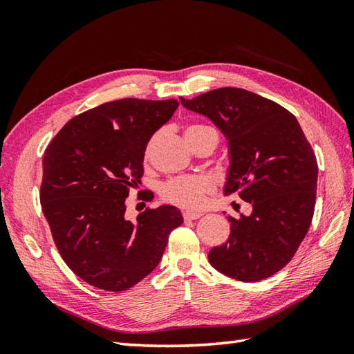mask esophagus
<instances>
[{
  "mask_svg": "<svg viewBox=\"0 0 354 354\" xmlns=\"http://www.w3.org/2000/svg\"><path fill=\"white\" fill-rule=\"evenodd\" d=\"M202 217V212L201 211H185L183 212V218L185 221H190V220H196Z\"/></svg>",
  "mask_w": 354,
  "mask_h": 354,
  "instance_id": "1",
  "label": "esophagus"
}]
</instances>
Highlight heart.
I'll use <instances>...</instances> for the list:
<instances>
[{"mask_svg": "<svg viewBox=\"0 0 354 354\" xmlns=\"http://www.w3.org/2000/svg\"><path fill=\"white\" fill-rule=\"evenodd\" d=\"M205 134H217L212 127L205 124H195L190 125L186 131L187 138H195ZM155 143V138L147 143L146 147V156L151 153ZM214 190L212 180L207 176H181L168 180L167 183L160 189V195L162 198L174 205L183 207V208H198L201 207L203 201Z\"/></svg>", "mask_w": 354, "mask_h": 354, "instance_id": "1", "label": "heart"}]
</instances>
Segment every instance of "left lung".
Returning <instances> with one entry per match:
<instances>
[{
	"mask_svg": "<svg viewBox=\"0 0 354 354\" xmlns=\"http://www.w3.org/2000/svg\"><path fill=\"white\" fill-rule=\"evenodd\" d=\"M226 137L230 165L223 194L250 202V216H229L230 234L209 264L242 282L273 276L289 263L313 218L317 162L297 118L261 95L224 87L186 100Z\"/></svg>",
	"mask_w": 354,
	"mask_h": 354,
	"instance_id": "8db88e82",
	"label": "left lung"
}]
</instances>
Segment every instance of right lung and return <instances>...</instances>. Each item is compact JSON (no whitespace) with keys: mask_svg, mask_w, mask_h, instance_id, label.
<instances>
[{"mask_svg":"<svg viewBox=\"0 0 354 354\" xmlns=\"http://www.w3.org/2000/svg\"><path fill=\"white\" fill-rule=\"evenodd\" d=\"M177 108L176 99L103 103L72 118L46 149L42 212L62 259L95 288L120 292L145 279L183 223L173 205L125 218L130 187L142 183L146 146Z\"/></svg>","mask_w":354,"mask_h":354,"instance_id":"1","label":"right lung"}]
</instances>
